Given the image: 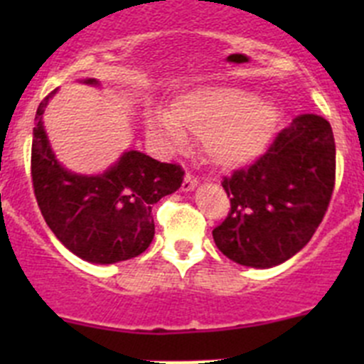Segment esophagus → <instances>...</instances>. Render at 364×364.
<instances>
[{
	"label": "esophagus",
	"mask_w": 364,
	"mask_h": 364,
	"mask_svg": "<svg viewBox=\"0 0 364 364\" xmlns=\"http://www.w3.org/2000/svg\"><path fill=\"white\" fill-rule=\"evenodd\" d=\"M197 178H195V176L191 175V173H188V175L184 176V182H182V191H193V189L197 188Z\"/></svg>",
	"instance_id": "obj_1"
}]
</instances>
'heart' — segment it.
I'll return each instance as SVG.
<instances>
[{
    "instance_id": "heart-1",
    "label": "heart",
    "mask_w": 364,
    "mask_h": 364,
    "mask_svg": "<svg viewBox=\"0 0 364 364\" xmlns=\"http://www.w3.org/2000/svg\"><path fill=\"white\" fill-rule=\"evenodd\" d=\"M147 127L166 147L184 146L200 134L205 156L220 167L253 162L268 149L279 125V109L268 100L231 85H204L176 96L169 109H151Z\"/></svg>"
}]
</instances>
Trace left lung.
Listing matches in <instances>:
<instances>
[{
    "label": "left lung",
    "instance_id": "left-lung-1",
    "mask_svg": "<svg viewBox=\"0 0 364 364\" xmlns=\"http://www.w3.org/2000/svg\"><path fill=\"white\" fill-rule=\"evenodd\" d=\"M336 184L332 125L299 114L253 166L224 178L231 211L213 230L217 247L247 268L279 266L310 242Z\"/></svg>",
    "mask_w": 364,
    "mask_h": 364
}]
</instances>
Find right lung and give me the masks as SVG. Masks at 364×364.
I'll use <instances>...</instances> for the list:
<instances>
[{
  "instance_id": "obj_1",
  "label": "right lung",
  "mask_w": 364,
  "mask_h": 364,
  "mask_svg": "<svg viewBox=\"0 0 364 364\" xmlns=\"http://www.w3.org/2000/svg\"><path fill=\"white\" fill-rule=\"evenodd\" d=\"M100 87L96 78L80 80ZM50 92L36 111L32 129V186L47 226L56 239L91 264H114L149 247L153 204L182 186L184 171L140 151H124L98 175H82L58 162L45 131Z\"/></svg>"
}]
</instances>
